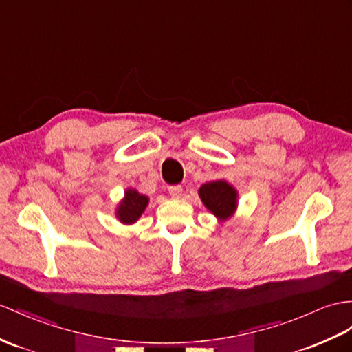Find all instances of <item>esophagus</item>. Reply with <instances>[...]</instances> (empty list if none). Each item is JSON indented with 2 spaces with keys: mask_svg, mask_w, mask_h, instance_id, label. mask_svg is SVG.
Here are the masks:
<instances>
[{
  "mask_svg": "<svg viewBox=\"0 0 352 352\" xmlns=\"http://www.w3.org/2000/svg\"><path fill=\"white\" fill-rule=\"evenodd\" d=\"M168 192H169L170 197H175V199H178V197H182V195H183V187L182 186H169Z\"/></svg>",
  "mask_w": 352,
  "mask_h": 352,
  "instance_id": "obj_1",
  "label": "esophagus"
}]
</instances>
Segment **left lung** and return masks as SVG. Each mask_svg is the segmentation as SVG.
<instances>
[{
	"instance_id": "1",
	"label": "left lung",
	"mask_w": 352,
	"mask_h": 352,
	"mask_svg": "<svg viewBox=\"0 0 352 352\" xmlns=\"http://www.w3.org/2000/svg\"><path fill=\"white\" fill-rule=\"evenodd\" d=\"M199 196L206 208L219 219L230 217L236 208V190L221 179L205 183L199 188Z\"/></svg>"
}]
</instances>
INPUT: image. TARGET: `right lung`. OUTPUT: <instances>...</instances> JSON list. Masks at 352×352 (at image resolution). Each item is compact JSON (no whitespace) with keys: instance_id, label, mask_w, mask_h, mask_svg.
I'll use <instances>...</instances> for the list:
<instances>
[{"instance_id":"add662e5","label":"right lung","mask_w":352,"mask_h":352,"mask_svg":"<svg viewBox=\"0 0 352 352\" xmlns=\"http://www.w3.org/2000/svg\"><path fill=\"white\" fill-rule=\"evenodd\" d=\"M147 204V196L140 195L137 190L129 188V190H126L124 199L120 204L119 210H117V217L126 224L135 223L140 219V215L144 212V210H146Z\"/></svg>"}]
</instances>
